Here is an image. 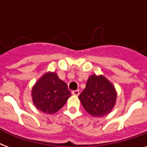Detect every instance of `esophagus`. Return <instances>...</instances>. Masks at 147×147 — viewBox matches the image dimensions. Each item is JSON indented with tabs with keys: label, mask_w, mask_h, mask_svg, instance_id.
<instances>
[{
	"label": "esophagus",
	"mask_w": 147,
	"mask_h": 147,
	"mask_svg": "<svg viewBox=\"0 0 147 147\" xmlns=\"http://www.w3.org/2000/svg\"><path fill=\"white\" fill-rule=\"evenodd\" d=\"M71 94L73 95H76V96H78V95H79V90H76V91L71 92Z\"/></svg>",
	"instance_id": "obj_1"
}]
</instances>
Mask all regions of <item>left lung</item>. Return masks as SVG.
Listing matches in <instances>:
<instances>
[{
  "label": "left lung",
  "instance_id": "8db88e82",
  "mask_svg": "<svg viewBox=\"0 0 147 147\" xmlns=\"http://www.w3.org/2000/svg\"><path fill=\"white\" fill-rule=\"evenodd\" d=\"M117 96L115 87L107 78L94 74L88 77L85 88L78 98L90 115L100 117L111 112Z\"/></svg>",
  "mask_w": 147,
  "mask_h": 147
}]
</instances>
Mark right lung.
<instances>
[{"label":"right lung","instance_id":"obj_1","mask_svg":"<svg viewBox=\"0 0 147 147\" xmlns=\"http://www.w3.org/2000/svg\"><path fill=\"white\" fill-rule=\"evenodd\" d=\"M33 105L40 111L48 114L59 111L71 96L66 83L55 72L47 71L40 77L32 88Z\"/></svg>","mask_w":147,"mask_h":147}]
</instances>
